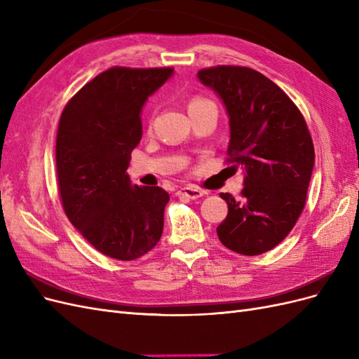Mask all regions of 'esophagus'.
Masks as SVG:
<instances>
[{
  "label": "esophagus",
  "instance_id": "34e87169",
  "mask_svg": "<svg viewBox=\"0 0 359 359\" xmlns=\"http://www.w3.org/2000/svg\"><path fill=\"white\" fill-rule=\"evenodd\" d=\"M177 194L181 198H187V199H199L203 196V191L199 189H194V187H184V189L178 190Z\"/></svg>",
  "mask_w": 359,
  "mask_h": 359
}]
</instances>
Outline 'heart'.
I'll list each match as a JSON object with an SVG mask.
<instances>
[{
	"label": "heart",
	"instance_id": "1",
	"mask_svg": "<svg viewBox=\"0 0 359 359\" xmlns=\"http://www.w3.org/2000/svg\"><path fill=\"white\" fill-rule=\"evenodd\" d=\"M208 106H214V104L210 100L203 99V97H193L189 103V114L201 111L203 107H208Z\"/></svg>",
	"mask_w": 359,
	"mask_h": 359
}]
</instances>
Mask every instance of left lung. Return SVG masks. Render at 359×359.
<instances>
[{
	"mask_svg": "<svg viewBox=\"0 0 359 359\" xmlns=\"http://www.w3.org/2000/svg\"><path fill=\"white\" fill-rule=\"evenodd\" d=\"M229 116L227 161L243 168L241 198L220 193L226 219L217 227L224 247L244 256L274 248L295 226L314 166L313 140L302 114L266 76L240 66L198 72Z\"/></svg>",
	"mask_w": 359,
	"mask_h": 359,
	"instance_id": "obj_1",
	"label": "left lung"
}]
</instances>
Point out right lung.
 I'll list each match as a JSON object with an SVG mask.
<instances>
[{"instance_id":"1","label":"right lung","mask_w":359,"mask_h":359,"mask_svg":"<svg viewBox=\"0 0 359 359\" xmlns=\"http://www.w3.org/2000/svg\"><path fill=\"white\" fill-rule=\"evenodd\" d=\"M172 74L170 67H112L83 85L60 118L55 157L64 212L112 259L144 256L163 232L168 191L132 186L127 168L142 137V107Z\"/></svg>"}]
</instances>
